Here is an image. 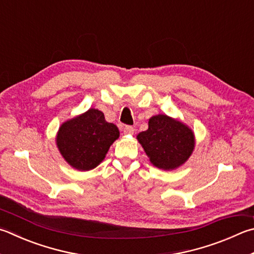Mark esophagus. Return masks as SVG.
<instances>
[{
    "mask_svg": "<svg viewBox=\"0 0 254 254\" xmlns=\"http://www.w3.org/2000/svg\"><path fill=\"white\" fill-rule=\"evenodd\" d=\"M123 132L126 133V134H133V133H134V127L131 126H126L123 127Z\"/></svg>",
    "mask_w": 254,
    "mask_h": 254,
    "instance_id": "1",
    "label": "esophagus"
}]
</instances>
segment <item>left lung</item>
<instances>
[{"instance_id": "obj_1", "label": "left lung", "mask_w": 254, "mask_h": 254, "mask_svg": "<svg viewBox=\"0 0 254 254\" xmlns=\"http://www.w3.org/2000/svg\"><path fill=\"white\" fill-rule=\"evenodd\" d=\"M154 167L174 170L181 167L194 150V133L186 124L158 114L149 120V128L136 136Z\"/></svg>"}]
</instances>
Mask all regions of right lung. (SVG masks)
Instances as JSON below:
<instances>
[{
	"mask_svg": "<svg viewBox=\"0 0 254 254\" xmlns=\"http://www.w3.org/2000/svg\"><path fill=\"white\" fill-rule=\"evenodd\" d=\"M119 136L118 127L105 121L103 112L90 109L60 127L57 145L72 168L89 171L102 162Z\"/></svg>",
	"mask_w": 254,
	"mask_h": 254,
	"instance_id": "right-lung-1",
	"label": "right lung"
}]
</instances>
